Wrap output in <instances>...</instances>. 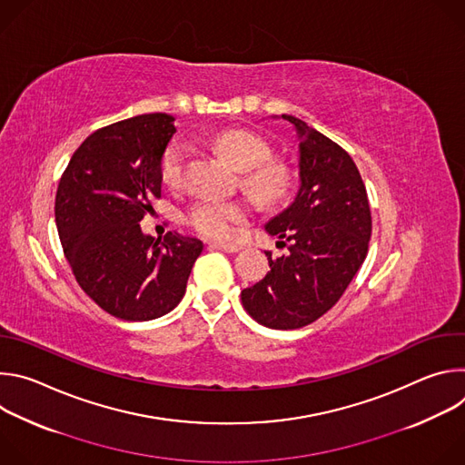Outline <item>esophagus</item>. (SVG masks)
<instances>
[{
  "label": "esophagus",
  "instance_id": "obj_1",
  "mask_svg": "<svg viewBox=\"0 0 465 465\" xmlns=\"http://www.w3.org/2000/svg\"><path fill=\"white\" fill-rule=\"evenodd\" d=\"M212 248L221 250V252H228V253H235V252L242 250V246L235 244V242H212Z\"/></svg>",
  "mask_w": 465,
  "mask_h": 465
}]
</instances>
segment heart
<instances>
[{
  "instance_id": "b5f03b06",
  "label": "heart",
  "mask_w": 465,
  "mask_h": 465,
  "mask_svg": "<svg viewBox=\"0 0 465 465\" xmlns=\"http://www.w3.org/2000/svg\"><path fill=\"white\" fill-rule=\"evenodd\" d=\"M212 145L237 171L244 174V185L264 203H278L289 189V174L280 165L264 163L271 158V149L261 138L244 130H228L213 138ZM185 162V147L171 143L160 163L162 182L176 187L182 180ZM250 210L239 201H221V198H201L185 213L187 224L204 237L224 239L232 233L237 223L248 217Z\"/></svg>"
}]
</instances>
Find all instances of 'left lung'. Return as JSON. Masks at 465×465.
I'll use <instances>...</instances> for the list:
<instances>
[{"label": "left lung", "mask_w": 465, "mask_h": 465, "mask_svg": "<svg viewBox=\"0 0 465 465\" xmlns=\"http://www.w3.org/2000/svg\"><path fill=\"white\" fill-rule=\"evenodd\" d=\"M298 138L294 201L264 224L289 252L269 257L271 271L244 289V309L271 329H298L333 307L368 253L371 215L351 156L305 121L282 114Z\"/></svg>", "instance_id": "obj_1"}]
</instances>
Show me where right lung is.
<instances>
[{
	"mask_svg": "<svg viewBox=\"0 0 465 465\" xmlns=\"http://www.w3.org/2000/svg\"><path fill=\"white\" fill-rule=\"evenodd\" d=\"M174 117L143 114L95 130L74 153L56 198L58 237L83 291L108 314L147 322L173 311L203 241L169 232L154 239L140 221L162 194V156Z\"/></svg>",
	"mask_w": 465,
	"mask_h": 465,
	"instance_id": "right-lung-1",
	"label": "right lung"
}]
</instances>
